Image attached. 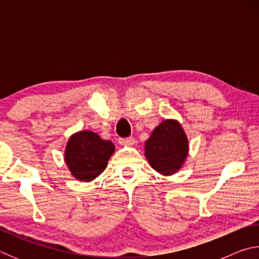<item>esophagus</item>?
I'll use <instances>...</instances> for the list:
<instances>
[{"instance_id":"1","label":"esophagus","mask_w":259,"mask_h":259,"mask_svg":"<svg viewBox=\"0 0 259 259\" xmlns=\"http://www.w3.org/2000/svg\"><path fill=\"white\" fill-rule=\"evenodd\" d=\"M119 143L121 145H126V146H131L135 144V139L133 137H128V138H120Z\"/></svg>"}]
</instances>
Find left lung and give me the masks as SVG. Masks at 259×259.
Returning <instances> with one entry per match:
<instances>
[{"label": "left lung", "instance_id": "1", "mask_svg": "<svg viewBox=\"0 0 259 259\" xmlns=\"http://www.w3.org/2000/svg\"><path fill=\"white\" fill-rule=\"evenodd\" d=\"M187 151L185 133L177 121L162 122L145 143V155L152 168L163 175H171L179 170Z\"/></svg>", "mask_w": 259, "mask_h": 259}]
</instances>
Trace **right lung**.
Listing matches in <instances>:
<instances>
[{"label": "right lung", "mask_w": 259, "mask_h": 259, "mask_svg": "<svg viewBox=\"0 0 259 259\" xmlns=\"http://www.w3.org/2000/svg\"><path fill=\"white\" fill-rule=\"evenodd\" d=\"M114 145L91 131L73 135L65 152V161L78 181H93L106 168Z\"/></svg>", "instance_id": "obj_1"}]
</instances>
